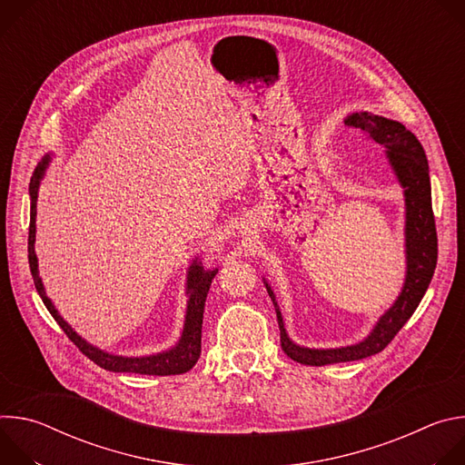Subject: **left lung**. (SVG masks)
Segmentation results:
<instances>
[{
	"label": "left lung",
	"instance_id": "obj_1",
	"mask_svg": "<svg viewBox=\"0 0 465 465\" xmlns=\"http://www.w3.org/2000/svg\"><path fill=\"white\" fill-rule=\"evenodd\" d=\"M344 123L362 130L366 140L377 151H382L384 160L405 189L407 276L400 296H397L393 305L379 318V322L371 329V333L359 344L335 350H311L294 344L285 331L283 316L278 307L274 291L264 282V287H267V292L278 314L282 350L292 361L307 366L361 361L382 351L418 309L434 276L438 261V237L432 213L429 162L418 138L400 121L386 119L370 112H355L348 115Z\"/></svg>",
	"mask_w": 465,
	"mask_h": 465
}]
</instances>
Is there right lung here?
I'll use <instances>...</instances> for the list:
<instances>
[{"mask_svg":"<svg viewBox=\"0 0 465 465\" xmlns=\"http://www.w3.org/2000/svg\"><path fill=\"white\" fill-rule=\"evenodd\" d=\"M51 162V156L47 154L38 167L35 169V174L29 183V194H31V221H29V267L31 274L35 280V287L51 312V316L56 320V323L62 327V331L68 339L97 366L108 370V371H117V373H142V375H180L189 371L198 357H201L203 350V318H204V305L208 298V291L212 285V280L217 274L215 271H204L203 262L194 259L191 262V267L187 271V309H185V322H183V331L178 344L167 351L156 353V355H147V357H121V355H112L106 353L92 344H88L81 335H77L72 329V325L65 322L51 300L45 296L44 283L38 276V259L35 253V237H36V198H38V187L40 182L45 174V169Z\"/></svg>","mask_w":465,"mask_h":465,"instance_id":"right-lung-1","label":"right lung"}]
</instances>
